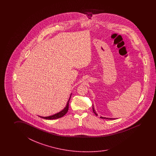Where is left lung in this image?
<instances>
[{"instance_id": "obj_1", "label": "left lung", "mask_w": 156, "mask_h": 156, "mask_svg": "<svg viewBox=\"0 0 156 156\" xmlns=\"http://www.w3.org/2000/svg\"><path fill=\"white\" fill-rule=\"evenodd\" d=\"M93 112L96 115V116H98V114H96V112H95V110H94V106L93 105ZM100 118H102V119H109V120H113V119H115V118H104V117H102V116H101L100 117Z\"/></svg>"}]
</instances>
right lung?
I'll list each match as a JSON object with an SVG mask.
<instances>
[{"mask_svg": "<svg viewBox=\"0 0 156 156\" xmlns=\"http://www.w3.org/2000/svg\"><path fill=\"white\" fill-rule=\"evenodd\" d=\"M71 95H70V98L67 101V103L66 106L64 108V109L62 110V111H61L59 113H57L56 114H54L53 115H51V116H46V117H43V116H40L41 118H43V119H58V118H61L62 116H64L68 112V110H69V101H70V98H71Z\"/></svg>", "mask_w": 156, "mask_h": 156, "instance_id": "right-lung-1", "label": "right lung"}]
</instances>
